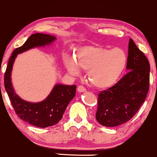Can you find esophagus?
<instances>
[{"instance_id":"34e87169","label":"esophagus","mask_w":157,"mask_h":157,"mask_svg":"<svg viewBox=\"0 0 157 157\" xmlns=\"http://www.w3.org/2000/svg\"><path fill=\"white\" fill-rule=\"evenodd\" d=\"M77 90H78V92H80V93H83V92H85L86 89H85V87H83V86L81 85V86H78Z\"/></svg>"}]
</instances>
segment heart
I'll use <instances>...</instances> for the list:
<instances>
[{"label":"heart","mask_w":157,"mask_h":157,"mask_svg":"<svg viewBox=\"0 0 157 157\" xmlns=\"http://www.w3.org/2000/svg\"><path fill=\"white\" fill-rule=\"evenodd\" d=\"M127 61L126 53L121 49L87 45L77 50L75 60L65 56L64 64L73 75H79L81 68L86 70L95 87L106 89L118 82L125 69Z\"/></svg>","instance_id":"1"}]
</instances>
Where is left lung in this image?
I'll list each match as a JSON object with an SVG mask.
<instances>
[{
    "label": "left lung",
    "instance_id": "8db88e82",
    "mask_svg": "<svg viewBox=\"0 0 157 157\" xmlns=\"http://www.w3.org/2000/svg\"><path fill=\"white\" fill-rule=\"evenodd\" d=\"M126 68L128 73L115 85L98 93L96 118L101 125L116 127L131 120L145 101L149 90V61L131 38Z\"/></svg>",
    "mask_w": 157,
    "mask_h": 157
}]
</instances>
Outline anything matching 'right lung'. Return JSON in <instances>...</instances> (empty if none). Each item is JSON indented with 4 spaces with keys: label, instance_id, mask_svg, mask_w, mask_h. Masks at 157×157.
I'll list each match as a JSON object with an SVG mask.
<instances>
[{
    "label": "right lung",
    "instance_id": "right-lung-1",
    "mask_svg": "<svg viewBox=\"0 0 157 157\" xmlns=\"http://www.w3.org/2000/svg\"><path fill=\"white\" fill-rule=\"evenodd\" d=\"M56 39L51 35L36 33L29 37L21 47L13 51L4 74V87L17 117L29 124L38 128L55 125L62 119L63 114L76 92V86L56 84L47 98L37 103L26 101L15 93L11 82L13 63L17 54L37 47L50 44Z\"/></svg>",
    "mask_w": 157,
    "mask_h": 157
}]
</instances>
